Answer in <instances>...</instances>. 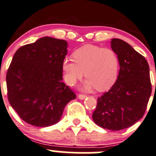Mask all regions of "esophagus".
Segmentation results:
<instances>
[{
    "instance_id": "34e87169",
    "label": "esophagus",
    "mask_w": 156,
    "mask_h": 156,
    "mask_svg": "<svg viewBox=\"0 0 156 156\" xmlns=\"http://www.w3.org/2000/svg\"><path fill=\"white\" fill-rule=\"evenodd\" d=\"M86 97H87V96L84 95V94H78V98H79L80 100H84Z\"/></svg>"
}]
</instances>
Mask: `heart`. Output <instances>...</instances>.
<instances>
[{
	"instance_id": "obj_1",
	"label": "heart",
	"mask_w": 156,
	"mask_h": 156,
	"mask_svg": "<svg viewBox=\"0 0 156 156\" xmlns=\"http://www.w3.org/2000/svg\"><path fill=\"white\" fill-rule=\"evenodd\" d=\"M73 59H65L62 69L67 84L73 85L83 75L87 78L85 89L95 87L99 91L109 89L119 75V59L111 49L84 45L73 53Z\"/></svg>"
}]
</instances>
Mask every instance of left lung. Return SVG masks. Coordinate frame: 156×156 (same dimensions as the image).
<instances>
[{"label": "left lung", "instance_id": "8db88e82", "mask_svg": "<svg viewBox=\"0 0 156 156\" xmlns=\"http://www.w3.org/2000/svg\"><path fill=\"white\" fill-rule=\"evenodd\" d=\"M111 48L119 56V76L109 90L98 98L92 117L98 126L120 130L142 119L152 84L149 64L144 56L119 38L112 39Z\"/></svg>", "mask_w": 156, "mask_h": 156}]
</instances>
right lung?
<instances>
[{
  "mask_svg": "<svg viewBox=\"0 0 156 156\" xmlns=\"http://www.w3.org/2000/svg\"><path fill=\"white\" fill-rule=\"evenodd\" d=\"M67 41L44 37L16 50L7 70V97L26 123L44 127L60 120L65 106L76 98L62 82Z\"/></svg>",
  "mask_w": 156,
  "mask_h": 156,
  "instance_id": "add662e5",
  "label": "right lung"
}]
</instances>
